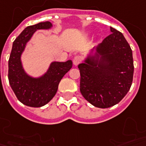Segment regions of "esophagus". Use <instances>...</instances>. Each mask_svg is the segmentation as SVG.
I'll return each instance as SVG.
<instances>
[{"instance_id":"1","label":"esophagus","mask_w":146,"mask_h":146,"mask_svg":"<svg viewBox=\"0 0 146 146\" xmlns=\"http://www.w3.org/2000/svg\"><path fill=\"white\" fill-rule=\"evenodd\" d=\"M81 62V57L79 56H76L73 58V63L74 66H77V65Z\"/></svg>"}]
</instances>
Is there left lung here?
<instances>
[{
	"label": "left lung",
	"instance_id": "left-lung-1",
	"mask_svg": "<svg viewBox=\"0 0 146 146\" xmlns=\"http://www.w3.org/2000/svg\"><path fill=\"white\" fill-rule=\"evenodd\" d=\"M111 34L90 49L78 65L80 90L92 105L108 108L122 100L132 84V51L121 32L111 27Z\"/></svg>",
	"mask_w": 146,
	"mask_h": 146
}]
</instances>
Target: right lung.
Instances as JSON below:
<instances>
[{"label": "right lung", "mask_w": 146, "mask_h": 146, "mask_svg": "<svg viewBox=\"0 0 146 146\" xmlns=\"http://www.w3.org/2000/svg\"><path fill=\"white\" fill-rule=\"evenodd\" d=\"M52 28V25L49 21L27 27L13 42L8 61V80L18 100L26 106L39 108L48 104L56 94L60 80L73 66L72 60L53 61L46 73L38 77L29 75L23 68L21 56L27 43L36 31Z\"/></svg>", "instance_id": "add662e5"}]
</instances>
